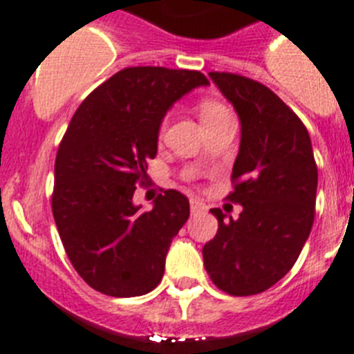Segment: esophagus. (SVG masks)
<instances>
[{
  "label": "esophagus",
  "mask_w": 354,
  "mask_h": 354,
  "mask_svg": "<svg viewBox=\"0 0 354 354\" xmlns=\"http://www.w3.org/2000/svg\"><path fill=\"white\" fill-rule=\"evenodd\" d=\"M203 210H205V205H203L201 201H198V199H190V212H192V214H198V212Z\"/></svg>",
  "instance_id": "1"
}]
</instances>
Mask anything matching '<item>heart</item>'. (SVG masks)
<instances>
[{
    "mask_svg": "<svg viewBox=\"0 0 354 354\" xmlns=\"http://www.w3.org/2000/svg\"><path fill=\"white\" fill-rule=\"evenodd\" d=\"M230 110L226 104L215 100H203L199 103V118H201L203 126L210 124V122L219 121L224 115H228Z\"/></svg>",
    "mask_w": 354,
    "mask_h": 354,
    "instance_id": "1",
    "label": "heart"
}]
</instances>
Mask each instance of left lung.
<instances>
[{"mask_svg":"<svg viewBox=\"0 0 354 354\" xmlns=\"http://www.w3.org/2000/svg\"><path fill=\"white\" fill-rule=\"evenodd\" d=\"M241 119L233 164L239 219L214 208L219 228L203 248L208 276L230 296L267 290L296 263L312 230L317 165L306 126L269 87L233 73H210Z\"/></svg>","mask_w":354,"mask_h":354,"instance_id":"left-lung-1","label":"left lung"}]
</instances>
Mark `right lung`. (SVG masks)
<instances>
[{
  "mask_svg": "<svg viewBox=\"0 0 354 354\" xmlns=\"http://www.w3.org/2000/svg\"><path fill=\"white\" fill-rule=\"evenodd\" d=\"M208 84L199 71L126 67L71 119L55 160L51 208L71 263L94 290L135 297L160 283L169 245L189 219V199L169 189L140 212L133 192L146 185L165 112Z\"/></svg>",
  "mask_w": 354,
  "mask_h": 354,
  "instance_id": "1",
  "label": "right lung"
}]
</instances>
